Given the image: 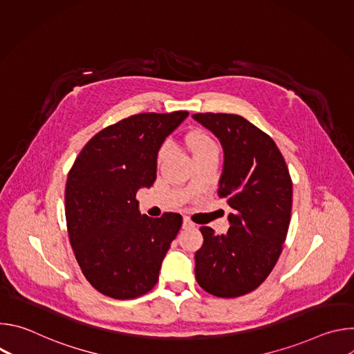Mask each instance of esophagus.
I'll use <instances>...</instances> for the list:
<instances>
[{"label": "esophagus", "mask_w": 354, "mask_h": 354, "mask_svg": "<svg viewBox=\"0 0 354 354\" xmlns=\"http://www.w3.org/2000/svg\"><path fill=\"white\" fill-rule=\"evenodd\" d=\"M182 227L186 230V228H193L194 227V224L187 218V217H183V224H182Z\"/></svg>", "instance_id": "1"}]
</instances>
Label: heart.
Listing matches in <instances>:
<instances>
[{"instance_id":"heart-1","label":"heart","mask_w":354,"mask_h":354,"mask_svg":"<svg viewBox=\"0 0 354 354\" xmlns=\"http://www.w3.org/2000/svg\"><path fill=\"white\" fill-rule=\"evenodd\" d=\"M187 145L189 148L192 149V153H198V151H205V149H212V148H216V144L214 141L205 136V134H200V133H192L187 136ZM168 149H169V144L165 142L161 149H160V154H158V158L162 160L165 158V156L168 154Z\"/></svg>"}]
</instances>
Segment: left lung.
<instances>
[{
  "label": "left lung",
  "mask_w": 354,
  "mask_h": 354,
  "mask_svg": "<svg viewBox=\"0 0 354 354\" xmlns=\"http://www.w3.org/2000/svg\"><path fill=\"white\" fill-rule=\"evenodd\" d=\"M224 153L218 194L232 209L227 234L201 227L194 274L207 292L234 298L258 288L273 270L287 236L292 183L276 142L238 115L196 113Z\"/></svg>",
  "instance_id": "obj_1"
}]
</instances>
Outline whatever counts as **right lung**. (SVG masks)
Segmentation results:
<instances>
[{
  "instance_id": "right-lung-1",
  "label": "right lung",
  "mask_w": 354,
  "mask_h": 354,
  "mask_svg": "<svg viewBox=\"0 0 354 354\" xmlns=\"http://www.w3.org/2000/svg\"><path fill=\"white\" fill-rule=\"evenodd\" d=\"M189 112L140 113L93 136L77 157L66 185L70 242L86 280L116 299L153 288L182 216H141L136 193L157 179L165 138Z\"/></svg>"
}]
</instances>
